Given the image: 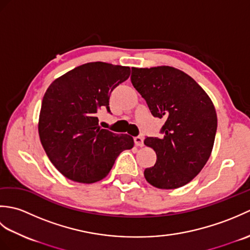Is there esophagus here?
I'll return each instance as SVG.
<instances>
[{
    "label": "esophagus",
    "instance_id": "1",
    "mask_svg": "<svg viewBox=\"0 0 250 250\" xmlns=\"http://www.w3.org/2000/svg\"><path fill=\"white\" fill-rule=\"evenodd\" d=\"M134 143H135L136 146H140V147L144 146V140H143L142 136H135L134 137Z\"/></svg>",
    "mask_w": 250,
    "mask_h": 250
}]
</instances>
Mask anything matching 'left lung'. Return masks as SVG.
Returning <instances> with one entry per match:
<instances>
[{"label": "left lung", "instance_id": "8db88e82", "mask_svg": "<svg viewBox=\"0 0 250 250\" xmlns=\"http://www.w3.org/2000/svg\"><path fill=\"white\" fill-rule=\"evenodd\" d=\"M131 83L152 116L164 120L163 136L144 141L157 155L144 176L159 189L183 187L201 172L213 150L215 106L193 78L172 66L132 67Z\"/></svg>", "mask_w": 250, "mask_h": 250}]
</instances>
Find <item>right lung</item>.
Listing matches in <instances>:
<instances>
[{
  "instance_id": "right-lung-1",
  "label": "right lung",
  "mask_w": 250,
  "mask_h": 250,
  "mask_svg": "<svg viewBox=\"0 0 250 250\" xmlns=\"http://www.w3.org/2000/svg\"><path fill=\"white\" fill-rule=\"evenodd\" d=\"M130 67L90 62L57 78L42 102L39 134L46 155L68 179L92 184L108 175L133 137L99 126L97 113H108L113 90L130 76Z\"/></svg>"
}]
</instances>
